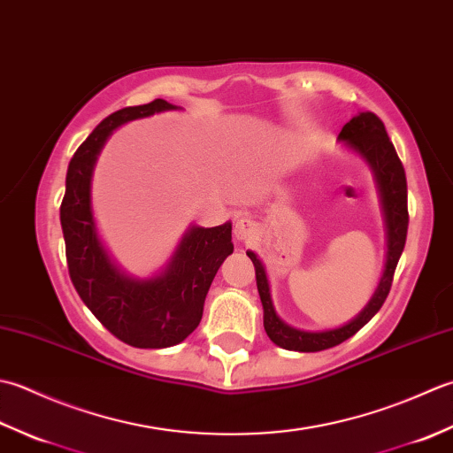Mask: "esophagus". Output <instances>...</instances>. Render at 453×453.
<instances>
[{
  "label": "esophagus",
  "mask_w": 453,
  "mask_h": 453,
  "mask_svg": "<svg viewBox=\"0 0 453 453\" xmlns=\"http://www.w3.org/2000/svg\"><path fill=\"white\" fill-rule=\"evenodd\" d=\"M254 234H256V223H254V220H250L248 217H242V219L236 220V225H234V236H236V240H240V242H244V240H250Z\"/></svg>",
  "instance_id": "obj_1"
}]
</instances>
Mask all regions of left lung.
Instances as JSON below:
<instances>
[{"mask_svg": "<svg viewBox=\"0 0 453 453\" xmlns=\"http://www.w3.org/2000/svg\"><path fill=\"white\" fill-rule=\"evenodd\" d=\"M338 138L362 156L372 165L375 173L387 223V264L380 288H377L372 301L367 303V307L352 322L334 330L304 332L285 325L275 315L270 297V283H267L264 265L254 252H246L256 267V285L264 304V328L267 336H270L273 344L285 349H293V352H320V349L334 348L342 344L344 340L352 338L359 328L365 326L375 317V312L383 307L387 295L391 291L396 264H399V257L404 250V242H407V175H404L403 162L396 156V150L389 134L385 131L383 121L375 113H372V111H364V113H359L342 127Z\"/></svg>", "mask_w": 453, "mask_h": 453, "instance_id": "1", "label": "left lung"}]
</instances>
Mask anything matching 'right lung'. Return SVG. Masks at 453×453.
Masks as SVG:
<instances>
[{
    "label": "right lung",
    "mask_w": 453,
    "mask_h": 453,
    "mask_svg": "<svg viewBox=\"0 0 453 453\" xmlns=\"http://www.w3.org/2000/svg\"><path fill=\"white\" fill-rule=\"evenodd\" d=\"M175 109L164 99L125 107L101 121L73 152L60 223L70 280L86 307L111 334L134 348H170L186 340L203 317V303L217 270L233 254V226H193L168 270L152 280H133L117 270L101 246L89 203L91 170L101 146L119 125Z\"/></svg>",
    "instance_id": "obj_1"
}]
</instances>
